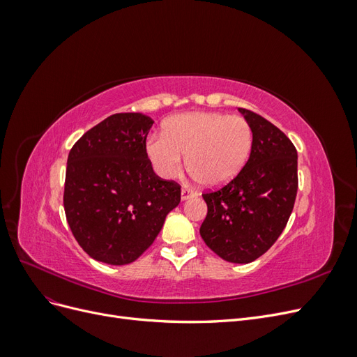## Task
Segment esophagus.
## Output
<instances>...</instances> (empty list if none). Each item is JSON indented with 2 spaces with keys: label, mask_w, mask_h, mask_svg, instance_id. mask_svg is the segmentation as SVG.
Here are the masks:
<instances>
[{
  "label": "esophagus",
  "mask_w": 357,
  "mask_h": 357,
  "mask_svg": "<svg viewBox=\"0 0 357 357\" xmlns=\"http://www.w3.org/2000/svg\"><path fill=\"white\" fill-rule=\"evenodd\" d=\"M197 195H198V192L190 189V188H183L181 189V199L183 201H186V199L193 198V197H197Z\"/></svg>",
  "instance_id": "34e87169"
}]
</instances>
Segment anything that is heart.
I'll return each mask as SVG.
<instances>
[{
  "label": "heart",
  "mask_w": 357,
  "mask_h": 357,
  "mask_svg": "<svg viewBox=\"0 0 357 357\" xmlns=\"http://www.w3.org/2000/svg\"><path fill=\"white\" fill-rule=\"evenodd\" d=\"M253 146L243 116L195 112L168 119L162 135L149 137L146 153L160 177H176L188 156L190 174L204 186H222L245 165Z\"/></svg>",
  "instance_id": "1"
}]
</instances>
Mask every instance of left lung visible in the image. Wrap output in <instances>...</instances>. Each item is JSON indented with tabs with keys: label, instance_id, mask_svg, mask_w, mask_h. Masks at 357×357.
<instances>
[{
	"label": "left lung",
	"instance_id": "left-lung-1",
	"mask_svg": "<svg viewBox=\"0 0 357 357\" xmlns=\"http://www.w3.org/2000/svg\"><path fill=\"white\" fill-rule=\"evenodd\" d=\"M240 112L253 131L250 156L229 183L202 193L208 211L199 232L225 261L248 264L268 252L286 228L298 192V153L265 117Z\"/></svg>",
	"mask_w": 357,
	"mask_h": 357
}]
</instances>
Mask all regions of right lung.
I'll return each mask as SVG.
<instances>
[{
    "label": "right lung",
    "instance_id": "1",
    "mask_svg": "<svg viewBox=\"0 0 357 357\" xmlns=\"http://www.w3.org/2000/svg\"><path fill=\"white\" fill-rule=\"evenodd\" d=\"M152 125L142 113H116L70 150L63 208L74 238L95 261L134 262L180 204L181 186L156 176L147 158Z\"/></svg>",
    "mask_w": 357,
    "mask_h": 357
}]
</instances>
